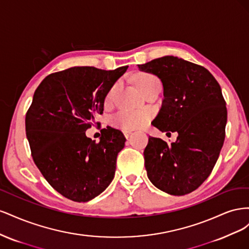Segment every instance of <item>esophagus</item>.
<instances>
[{
	"instance_id": "esophagus-1",
	"label": "esophagus",
	"mask_w": 249,
	"mask_h": 249,
	"mask_svg": "<svg viewBox=\"0 0 249 249\" xmlns=\"http://www.w3.org/2000/svg\"><path fill=\"white\" fill-rule=\"evenodd\" d=\"M131 133H132L131 131H124V136H125V138H126V139L130 137V135H131Z\"/></svg>"
}]
</instances>
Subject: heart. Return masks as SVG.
<instances>
[{"instance_id":"heart-1","label":"heart","mask_w":249,"mask_h":249,"mask_svg":"<svg viewBox=\"0 0 249 249\" xmlns=\"http://www.w3.org/2000/svg\"><path fill=\"white\" fill-rule=\"evenodd\" d=\"M156 82H160L156 76L152 73H141L136 78V84L143 93ZM117 85H114L109 89L106 96H105V104L109 105L112 102L113 95H114ZM152 118V114L146 110L139 111H120L112 118V124L117 129L123 131H133L135 129H140L144 126L149 119Z\"/></svg>"}]
</instances>
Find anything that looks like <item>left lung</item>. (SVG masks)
Segmentation results:
<instances>
[{
	"label": "left lung",
	"instance_id": "8db88e82",
	"mask_svg": "<svg viewBox=\"0 0 249 249\" xmlns=\"http://www.w3.org/2000/svg\"><path fill=\"white\" fill-rule=\"evenodd\" d=\"M138 66L163 83L162 108L153 125L178 134L171 144L148 138L143 153L147 177L168 194L191 193L211 175L224 142L228 110L220 85L203 66L178 57Z\"/></svg>",
	"mask_w": 249,
	"mask_h": 249
}]
</instances>
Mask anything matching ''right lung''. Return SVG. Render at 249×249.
I'll list each match as a JSON object with an SVG mask.
<instances>
[{
  "instance_id": "right-lung-1",
  "label": "right lung",
  "mask_w": 249,
  "mask_h": 249,
  "mask_svg": "<svg viewBox=\"0 0 249 249\" xmlns=\"http://www.w3.org/2000/svg\"><path fill=\"white\" fill-rule=\"evenodd\" d=\"M126 70L71 67L49 74L35 90L26 114L31 155L48 183L66 198L88 201L114 178L124 134L108 125L95 142L85 132L103 114L105 96Z\"/></svg>"
}]
</instances>
